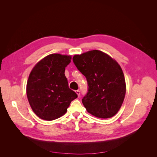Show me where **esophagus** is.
Returning <instances> with one entry per match:
<instances>
[{
    "mask_svg": "<svg viewBox=\"0 0 157 157\" xmlns=\"http://www.w3.org/2000/svg\"><path fill=\"white\" fill-rule=\"evenodd\" d=\"M75 92H76V94H77L78 95V96L79 97V96H80V92L79 91V90H76Z\"/></svg>",
    "mask_w": 157,
    "mask_h": 157,
    "instance_id": "esophagus-1",
    "label": "esophagus"
}]
</instances>
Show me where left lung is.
<instances>
[{"label": "left lung", "instance_id": "obj_1", "mask_svg": "<svg viewBox=\"0 0 157 157\" xmlns=\"http://www.w3.org/2000/svg\"><path fill=\"white\" fill-rule=\"evenodd\" d=\"M73 61L86 78L88 92L82 102L87 111L102 118L116 115L124 101L126 90L121 66L109 55L97 50L75 55Z\"/></svg>", "mask_w": 157, "mask_h": 157}]
</instances>
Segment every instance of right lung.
<instances>
[{
  "label": "right lung",
  "instance_id": "obj_1",
  "mask_svg": "<svg viewBox=\"0 0 157 157\" xmlns=\"http://www.w3.org/2000/svg\"><path fill=\"white\" fill-rule=\"evenodd\" d=\"M71 59V56L50 54L31 71L27 82V96L33 112L42 119L53 121L63 116L71 102L78 97L69 88L65 76Z\"/></svg>",
  "mask_w": 157,
  "mask_h": 157
}]
</instances>
